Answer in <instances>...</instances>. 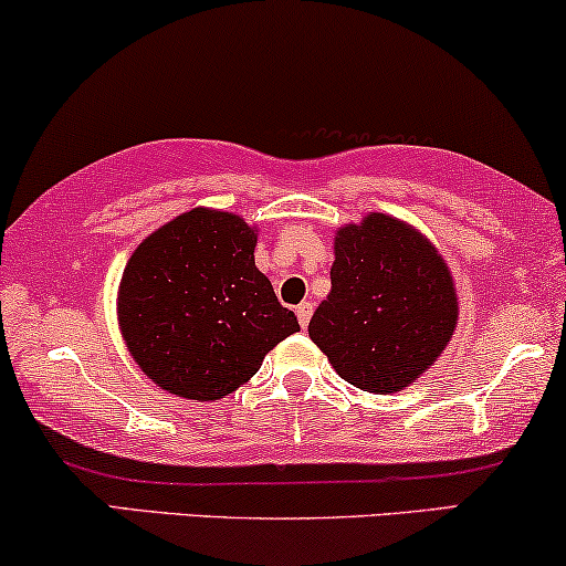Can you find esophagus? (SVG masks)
<instances>
[{"instance_id": "34e87169", "label": "esophagus", "mask_w": 566, "mask_h": 566, "mask_svg": "<svg viewBox=\"0 0 566 566\" xmlns=\"http://www.w3.org/2000/svg\"><path fill=\"white\" fill-rule=\"evenodd\" d=\"M312 312H315V306H312V302H302L296 306V317H298V325L302 327H306L310 325V319H312Z\"/></svg>"}]
</instances>
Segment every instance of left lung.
I'll use <instances>...</instances> for the list:
<instances>
[{"mask_svg":"<svg viewBox=\"0 0 566 566\" xmlns=\"http://www.w3.org/2000/svg\"><path fill=\"white\" fill-rule=\"evenodd\" d=\"M331 294L310 338L336 373L369 394L407 388L441 357L459 317L436 247L407 222L373 212L336 233Z\"/></svg>","mask_w":566,"mask_h":566,"instance_id":"left-lung-1","label":"left lung"}]
</instances>
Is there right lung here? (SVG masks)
<instances>
[{"instance_id": "1", "label": "right lung", "mask_w": 566, "mask_h": 566, "mask_svg": "<svg viewBox=\"0 0 566 566\" xmlns=\"http://www.w3.org/2000/svg\"><path fill=\"white\" fill-rule=\"evenodd\" d=\"M256 230L218 209H191L146 235L125 264L117 319L130 357L163 390L226 399L264 354L298 331L254 264Z\"/></svg>"}]
</instances>
